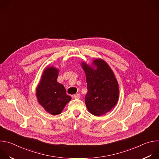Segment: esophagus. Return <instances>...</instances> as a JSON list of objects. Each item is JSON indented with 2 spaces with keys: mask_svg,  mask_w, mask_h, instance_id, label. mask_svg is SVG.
<instances>
[{
  "mask_svg": "<svg viewBox=\"0 0 159 159\" xmlns=\"http://www.w3.org/2000/svg\"><path fill=\"white\" fill-rule=\"evenodd\" d=\"M74 98L75 99H79V98H80V94H75V95H74Z\"/></svg>",
  "mask_w": 159,
  "mask_h": 159,
  "instance_id": "34e87169",
  "label": "esophagus"
}]
</instances>
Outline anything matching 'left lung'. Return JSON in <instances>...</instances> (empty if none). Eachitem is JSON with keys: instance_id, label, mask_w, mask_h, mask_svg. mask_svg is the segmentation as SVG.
<instances>
[{"instance_id": "1", "label": "left lung", "mask_w": 159, "mask_h": 159, "mask_svg": "<svg viewBox=\"0 0 159 159\" xmlns=\"http://www.w3.org/2000/svg\"><path fill=\"white\" fill-rule=\"evenodd\" d=\"M93 63L96 69L84 62L81 65L86 75L88 90L85 102L92 115L99 116L115 106L119 98V88L114 74L103 60H94Z\"/></svg>"}]
</instances>
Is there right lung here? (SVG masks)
I'll return each mask as SVG.
<instances>
[{
    "label": "right lung",
    "instance_id": "1",
    "mask_svg": "<svg viewBox=\"0 0 159 159\" xmlns=\"http://www.w3.org/2000/svg\"><path fill=\"white\" fill-rule=\"evenodd\" d=\"M58 70L55 67H47L43 72L36 89L38 102L50 114L59 115L65 105L71 100L66 94L64 86L57 82Z\"/></svg>",
    "mask_w": 159,
    "mask_h": 159
}]
</instances>
